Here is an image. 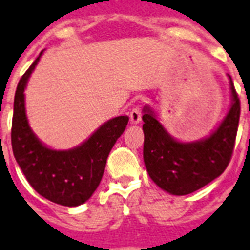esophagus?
Returning a JSON list of instances; mask_svg holds the SVG:
<instances>
[{
	"instance_id": "1",
	"label": "esophagus",
	"mask_w": 250,
	"mask_h": 250,
	"mask_svg": "<svg viewBox=\"0 0 250 250\" xmlns=\"http://www.w3.org/2000/svg\"><path fill=\"white\" fill-rule=\"evenodd\" d=\"M140 120H142V111L139 107H134L130 112V121L131 124H139Z\"/></svg>"
}]
</instances>
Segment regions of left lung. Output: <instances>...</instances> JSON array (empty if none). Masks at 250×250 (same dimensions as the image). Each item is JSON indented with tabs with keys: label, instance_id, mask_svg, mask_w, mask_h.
Returning a JSON list of instances; mask_svg holds the SVG:
<instances>
[{
	"label": "left lung",
	"instance_id": "obj_1",
	"mask_svg": "<svg viewBox=\"0 0 250 250\" xmlns=\"http://www.w3.org/2000/svg\"><path fill=\"white\" fill-rule=\"evenodd\" d=\"M230 78V76H229ZM232 103L208 138L181 143L170 137L149 107L144 108L143 157L150 179L174 195H187L211 183L231 160L240 117V101L230 78Z\"/></svg>",
	"mask_w": 250,
	"mask_h": 250
}]
</instances>
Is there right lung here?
<instances>
[{
    "label": "right lung",
    "mask_w": 250,
    "mask_h": 250,
    "mask_svg": "<svg viewBox=\"0 0 250 250\" xmlns=\"http://www.w3.org/2000/svg\"><path fill=\"white\" fill-rule=\"evenodd\" d=\"M42 52L21 76L15 92L11 146L18 165L33 189L53 203L75 207L92 197L102 180L113 144L126 127L129 117L107 121L82 146L53 150L34 135L25 115L24 89Z\"/></svg>",
    "instance_id": "obj_1"
}]
</instances>
